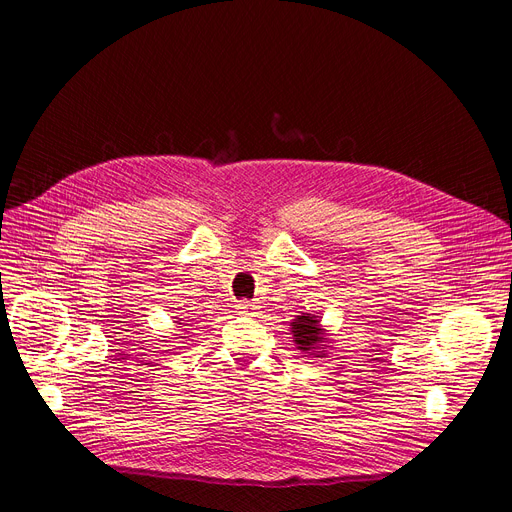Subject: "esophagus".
Instances as JSON below:
<instances>
[{
  "label": "esophagus",
  "instance_id": "34e87169",
  "mask_svg": "<svg viewBox=\"0 0 512 512\" xmlns=\"http://www.w3.org/2000/svg\"><path fill=\"white\" fill-rule=\"evenodd\" d=\"M238 309H240V313H247V315H253V313L257 311V305H255V303H251V301H242V303L238 305Z\"/></svg>",
  "mask_w": 512,
  "mask_h": 512
}]
</instances>
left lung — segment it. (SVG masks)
<instances>
[{
    "mask_svg": "<svg viewBox=\"0 0 512 512\" xmlns=\"http://www.w3.org/2000/svg\"><path fill=\"white\" fill-rule=\"evenodd\" d=\"M292 334H294V342L299 344L301 351H311L317 342L324 340L321 338L319 321L311 313H303L292 321Z\"/></svg>",
    "mask_w": 512,
    "mask_h": 512,
    "instance_id": "8db88e82",
    "label": "left lung"
}]
</instances>
